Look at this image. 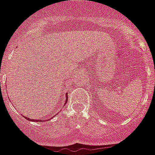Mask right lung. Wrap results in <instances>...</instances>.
I'll use <instances>...</instances> for the list:
<instances>
[{
    "label": "right lung",
    "instance_id": "1",
    "mask_svg": "<svg viewBox=\"0 0 155 155\" xmlns=\"http://www.w3.org/2000/svg\"><path fill=\"white\" fill-rule=\"evenodd\" d=\"M67 101H68V100H67ZM25 119H27V120H28V121H32V122H34V121H36V122H45V121H46V120H44V119H43V120H40V119H39V120H36H36H34V119H29V118H25ZM47 120H50V119H47Z\"/></svg>",
    "mask_w": 155,
    "mask_h": 155
}]
</instances>
